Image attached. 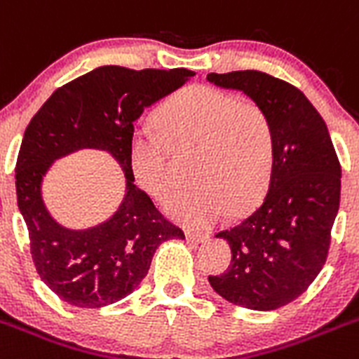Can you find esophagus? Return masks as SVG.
<instances>
[{
	"label": "esophagus",
	"mask_w": 359,
	"mask_h": 359,
	"mask_svg": "<svg viewBox=\"0 0 359 359\" xmlns=\"http://www.w3.org/2000/svg\"><path fill=\"white\" fill-rule=\"evenodd\" d=\"M207 233H202V232H186V239L189 241V243H203V241H207Z\"/></svg>",
	"instance_id": "34e87169"
}]
</instances>
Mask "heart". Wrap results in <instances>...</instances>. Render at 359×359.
<instances>
[{
  "instance_id": "b5f03b06",
  "label": "heart",
  "mask_w": 359,
  "mask_h": 359,
  "mask_svg": "<svg viewBox=\"0 0 359 359\" xmlns=\"http://www.w3.org/2000/svg\"><path fill=\"white\" fill-rule=\"evenodd\" d=\"M170 145L196 147L193 177L198 182L166 203L173 219L207 226L255 205L276 168V127L253 102L209 85H191L159 109V127H138L130 138V164L140 186L163 200L177 184Z\"/></svg>"
}]
</instances>
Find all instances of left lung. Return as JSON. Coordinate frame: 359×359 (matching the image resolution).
Segmentation results:
<instances>
[{
  "label": "left lung",
  "mask_w": 359,
  "mask_h": 359,
  "mask_svg": "<svg viewBox=\"0 0 359 359\" xmlns=\"http://www.w3.org/2000/svg\"><path fill=\"white\" fill-rule=\"evenodd\" d=\"M221 88L241 90L276 127V168L250 216L217 233L232 262L209 283L248 310H276L299 297L326 264L340 205L341 168L326 122L301 90L259 70L207 74Z\"/></svg>",
  "instance_id": "obj_1"
}]
</instances>
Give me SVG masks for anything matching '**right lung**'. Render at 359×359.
I'll return each mask as SVG.
<instances>
[{"instance_id":"right-lung-1","label":"right lung","mask_w":359,"mask_h":359,"mask_svg":"<svg viewBox=\"0 0 359 359\" xmlns=\"http://www.w3.org/2000/svg\"><path fill=\"white\" fill-rule=\"evenodd\" d=\"M193 76L187 69L99 67L60 86L26 127L15 164L18 205L28 226L36 273L67 304L100 308L116 303L147 276L161 243L186 237L134 184L130 138L143 109ZM79 148L111 153L126 172L128 191L108 222L70 231L48 216L39 184L53 160Z\"/></svg>"}]
</instances>
